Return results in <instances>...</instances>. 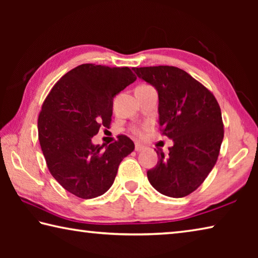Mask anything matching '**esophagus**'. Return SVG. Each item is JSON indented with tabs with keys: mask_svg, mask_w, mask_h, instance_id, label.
Returning <instances> with one entry per match:
<instances>
[{
	"mask_svg": "<svg viewBox=\"0 0 258 258\" xmlns=\"http://www.w3.org/2000/svg\"><path fill=\"white\" fill-rule=\"evenodd\" d=\"M143 149H145V147L143 146H141V145H135V151H138V152H140V151H142Z\"/></svg>",
	"mask_w": 258,
	"mask_h": 258,
	"instance_id": "obj_1",
	"label": "esophagus"
}]
</instances>
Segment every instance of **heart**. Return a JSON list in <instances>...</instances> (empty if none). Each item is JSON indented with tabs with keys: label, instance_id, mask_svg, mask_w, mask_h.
Listing matches in <instances>:
<instances>
[{
	"label": "heart",
	"instance_id": "1",
	"mask_svg": "<svg viewBox=\"0 0 258 258\" xmlns=\"http://www.w3.org/2000/svg\"><path fill=\"white\" fill-rule=\"evenodd\" d=\"M137 134L139 135V137H142V135H143V132H142V131H137Z\"/></svg>",
	"mask_w": 258,
	"mask_h": 258
}]
</instances>
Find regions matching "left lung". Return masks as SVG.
<instances>
[{
  "instance_id": "obj_1",
  "label": "left lung",
  "mask_w": 258,
  "mask_h": 258,
  "mask_svg": "<svg viewBox=\"0 0 258 258\" xmlns=\"http://www.w3.org/2000/svg\"><path fill=\"white\" fill-rule=\"evenodd\" d=\"M158 93V123L173 141L160 151L148 180L161 195L182 198L205 181L216 164L224 131L214 95L186 72L173 66L133 68ZM158 154V152H157Z\"/></svg>"
}]
</instances>
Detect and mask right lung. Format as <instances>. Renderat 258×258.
Listing matches in <instances>:
<instances>
[{
  "instance_id": "obj_1",
  "label": "right lung",
  "mask_w": 258,
  "mask_h": 258,
  "mask_svg": "<svg viewBox=\"0 0 258 258\" xmlns=\"http://www.w3.org/2000/svg\"><path fill=\"white\" fill-rule=\"evenodd\" d=\"M137 77L128 67L84 63L72 69L52 87L38 116V140L47 168L56 182L83 199L107 192L120 161L134 150L131 139L103 148L92 138L109 128L112 100Z\"/></svg>"
}]
</instances>
